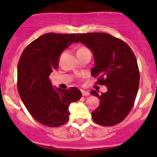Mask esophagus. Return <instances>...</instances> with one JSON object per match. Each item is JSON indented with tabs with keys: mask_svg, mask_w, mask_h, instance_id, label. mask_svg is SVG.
<instances>
[{
	"mask_svg": "<svg viewBox=\"0 0 157 157\" xmlns=\"http://www.w3.org/2000/svg\"><path fill=\"white\" fill-rule=\"evenodd\" d=\"M82 96H84V97H88V96H90V93H89L88 91L86 90H82Z\"/></svg>",
	"mask_w": 157,
	"mask_h": 157,
	"instance_id": "obj_1",
	"label": "esophagus"
}]
</instances>
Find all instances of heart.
Here are the masks:
<instances>
[{
    "label": "heart",
    "mask_w": 157,
    "mask_h": 157,
    "mask_svg": "<svg viewBox=\"0 0 157 157\" xmlns=\"http://www.w3.org/2000/svg\"><path fill=\"white\" fill-rule=\"evenodd\" d=\"M83 48H81L80 49H83Z\"/></svg>",
    "instance_id": "1"
}]
</instances>
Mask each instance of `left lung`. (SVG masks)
<instances>
[{
	"mask_svg": "<svg viewBox=\"0 0 157 157\" xmlns=\"http://www.w3.org/2000/svg\"><path fill=\"white\" fill-rule=\"evenodd\" d=\"M78 42L91 50L94 59L91 75L108 90L101 95L91 91L101 101L91 113L93 120L105 127L116 125L129 114L138 94L140 75L134 52L127 43L106 33L80 34Z\"/></svg>",
	"mask_w": 157,
	"mask_h": 157,
	"instance_id": "1",
	"label": "left lung"
}]
</instances>
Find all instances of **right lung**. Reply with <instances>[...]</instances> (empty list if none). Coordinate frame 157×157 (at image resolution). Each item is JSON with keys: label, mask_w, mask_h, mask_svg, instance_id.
<instances>
[{"label": "right lung", "mask_w": 157, "mask_h": 157, "mask_svg": "<svg viewBox=\"0 0 157 157\" xmlns=\"http://www.w3.org/2000/svg\"><path fill=\"white\" fill-rule=\"evenodd\" d=\"M78 34L47 33L27 45L17 70L18 91L34 120L47 127H56L68 121L69 105L82 98L78 89L53 87L49 75L57 68L60 55L74 43Z\"/></svg>", "instance_id": "right-lung-1"}]
</instances>
